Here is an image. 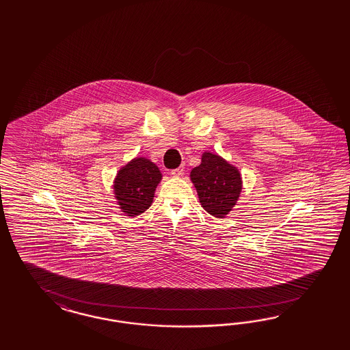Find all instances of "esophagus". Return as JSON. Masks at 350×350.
<instances>
[{
	"instance_id": "obj_1",
	"label": "esophagus",
	"mask_w": 350,
	"mask_h": 350,
	"mask_svg": "<svg viewBox=\"0 0 350 350\" xmlns=\"http://www.w3.org/2000/svg\"><path fill=\"white\" fill-rule=\"evenodd\" d=\"M183 172H185V167L182 165L180 168H177V170H173L170 172V174L173 176V177H180V176H183Z\"/></svg>"
}]
</instances>
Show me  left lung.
Segmentation results:
<instances>
[{"mask_svg": "<svg viewBox=\"0 0 350 350\" xmlns=\"http://www.w3.org/2000/svg\"><path fill=\"white\" fill-rule=\"evenodd\" d=\"M190 180L202 208L215 218L227 217L243 191L240 170L212 151L202 152V163L192 168Z\"/></svg>", "mask_w": 350, "mask_h": 350, "instance_id": "obj_1", "label": "left lung"}]
</instances>
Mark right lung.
Returning <instances> with one entry per match:
<instances>
[{
  "label": "right lung",
  "mask_w": 350,
  "mask_h": 350,
  "mask_svg": "<svg viewBox=\"0 0 350 350\" xmlns=\"http://www.w3.org/2000/svg\"><path fill=\"white\" fill-rule=\"evenodd\" d=\"M158 165L144 157L129 160L114 178V198L120 212L136 217L151 206L155 190L161 180Z\"/></svg>",
  "instance_id": "obj_1"
}]
</instances>
